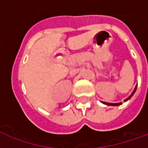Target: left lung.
<instances>
[{
    "instance_id": "8db88e82",
    "label": "left lung",
    "mask_w": 148,
    "mask_h": 148,
    "mask_svg": "<svg viewBox=\"0 0 148 148\" xmlns=\"http://www.w3.org/2000/svg\"><path fill=\"white\" fill-rule=\"evenodd\" d=\"M136 87H137V85L135 87L134 90H133V91H132V93L131 95H129V96L127 98V99H125V100H124V102H127L128 100H129V99H131L132 96L134 95L135 92H136ZM101 102H102V103H103V104H105V105H106V106H120L122 104V102H114V103H113V102H102V101H101Z\"/></svg>"
}]
</instances>
